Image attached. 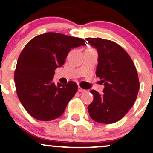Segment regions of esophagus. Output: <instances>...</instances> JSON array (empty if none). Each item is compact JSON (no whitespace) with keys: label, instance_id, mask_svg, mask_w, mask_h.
<instances>
[{"label":"esophagus","instance_id":"obj_1","mask_svg":"<svg viewBox=\"0 0 153 153\" xmlns=\"http://www.w3.org/2000/svg\"><path fill=\"white\" fill-rule=\"evenodd\" d=\"M78 92H86V89H82V88L81 87H78Z\"/></svg>","mask_w":153,"mask_h":153}]
</instances>
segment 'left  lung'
I'll return each instance as SVG.
<instances>
[{"mask_svg":"<svg viewBox=\"0 0 153 153\" xmlns=\"http://www.w3.org/2000/svg\"><path fill=\"white\" fill-rule=\"evenodd\" d=\"M97 49L96 76L104 83V94L92 89L93 101L88 106L90 118L101 124H112L123 118L136 100L140 84L132 58L120 45L100 38H86Z\"/></svg>","mask_w":153,"mask_h":153,"instance_id":"1","label":"left lung"}]
</instances>
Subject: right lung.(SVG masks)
I'll list each match as a JSON object with an SVG mask.
<instances>
[{
	"label": "right lung",
	"mask_w": 153,
	"mask_h": 153,
	"mask_svg": "<svg viewBox=\"0 0 153 153\" xmlns=\"http://www.w3.org/2000/svg\"><path fill=\"white\" fill-rule=\"evenodd\" d=\"M85 44L82 38L47 32L32 38L21 52L15 71L17 95L31 116L48 121L59 118L78 90L73 81H52L69 51Z\"/></svg>",
	"instance_id": "add662e5"
}]
</instances>
